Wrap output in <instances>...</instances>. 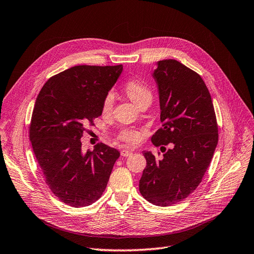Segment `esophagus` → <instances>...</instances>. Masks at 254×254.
I'll return each mask as SVG.
<instances>
[{
    "label": "esophagus",
    "instance_id": "esophagus-1",
    "mask_svg": "<svg viewBox=\"0 0 254 254\" xmlns=\"http://www.w3.org/2000/svg\"><path fill=\"white\" fill-rule=\"evenodd\" d=\"M132 153H133V151H129V149H122V151L120 152L121 156H124V157H127Z\"/></svg>",
    "mask_w": 254,
    "mask_h": 254
}]
</instances>
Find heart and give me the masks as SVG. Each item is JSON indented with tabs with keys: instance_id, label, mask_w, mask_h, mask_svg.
I'll list each match as a JSON object with an SVG mask.
<instances>
[{
	"instance_id": "1",
	"label": "heart",
	"mask_w": 254,
	"mask_h": 254,
	"mask_svg": "<svg viewBox=\"0 0 254 254\" xmlns=\"http://www.w3.org/2000/svg\"><path fill=\"white\" fill-rule=\"evenodd\" d=\"M124 89L127 93V95L132 99L138 107L141 106L146 100H152L153 94L151 88L141 80L136 78L129 79L126 82ZM113 103H114V96H113L112 92H109L105 96V98H103L101 105V110L105 114H108V113L112 111ZM118 139L127 144H135L141 139V133L137 129L124 128L119 132Z\"/></svg>"
}]
</instances>
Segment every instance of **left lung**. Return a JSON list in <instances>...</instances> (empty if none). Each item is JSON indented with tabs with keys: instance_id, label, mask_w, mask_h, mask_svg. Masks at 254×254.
I'll use <instances>...</instances> for the list:
<instances>
[{
	"instance_id": "obj_1",
	"label": "left lung",
	"mask_w": 254,
	"mask_h": 254,
	"mask_svg": "<svg viewBox=\"0 0 254 254\" xmlns=\"http://www.w3.org/2000/svg\"><path fill=\"white\" fill-rule=\"evenodd\" d=\"M157 64L153 76L162 127L153 135L152 142L170 148L160 160L152 152H143L146 167L139 190L149 203L166 207L187 198L201 183L219 134L210 93L200 75L175 60Z\"/></svg>"
}]
</instances>
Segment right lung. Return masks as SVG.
Segmentation results:
<instances>
[{
	"label": "right lung",
	"mask_w": 254,
	"mask_h": 254,
	"mask_svg": "<svg viewBox=\"0 0 254 254\" xmlns=\"http://www.w3.org/2000/svg\"><path fill=\"white\" fill-rule=\"evenodd\" d=\"M122 70V64L75 65L47 80L35 100L29 127L33 153L51 191L72 207L100 198L120 156L105 143L83 152L80 138L101 115L102 100Z\"/></svg>",
	"instance_id": "obj_1"
}]
</instances>
